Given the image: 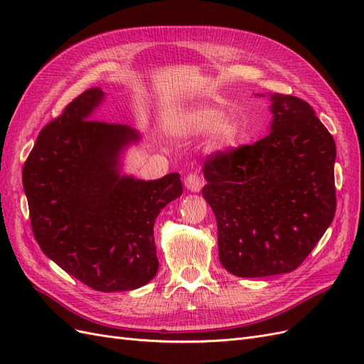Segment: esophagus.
<instances>
[{"label": "esophagus", "mask_w": 364, "mask_h": 364, "mask_svg": "<svg viewBox=\"0 0 364 364\" xmlns=\"http://www.w3.org/2000/svg\"><path fill=\"white\" fill-rule=\"evenodd\" d=\"M186 190L191 193H199L202 190V178L197 173H191L185 178Z\"/></svg>", "instance_id": "esophagus-1"}]
</instances>
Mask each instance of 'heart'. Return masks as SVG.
Returning <instances> with one entry per match:
<instances>
[{
    "mask_svg": "<svg viewBox=\"0 0 364 364\" xmlns=\"http://www.w3.org/2000/svg\"><path fill=\"white\" fill-rule=\"evenodd\" d=\"M168 132L178 138H199L209 132L208 146L215 151L234 149L241 138V127L220 107L194 103L181 107L168 119Z\"/></svg>",
    "mask_w": 364,
    "mask_h": 364,
    "instance_id": "obj_1",
    "label": "heart"
}]
</instances>
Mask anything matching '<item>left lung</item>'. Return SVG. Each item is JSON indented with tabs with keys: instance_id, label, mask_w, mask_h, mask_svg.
Returning <instances> with one entry per match:
<instances>
[{
	"instance_id": "obj_1",
	"label": "left lung",
	"mask_w": 364,
	"mask_h": 364,
	"mask_svg": "<svg viewBox=\"0 0 364 364\" xmlns=\"http://www.w3.org/2000/svg\"><path fill=\"white\" fill-rule=\"evenodd\" d=\"M270 100L269 135L208 158L203 199L213 208L218 258L240 278L290 273L336 214V142L301 98Z\"/></svg>"
}]
</instances>
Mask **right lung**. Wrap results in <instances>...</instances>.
<instances>
[{"mask_svg":"<svg viewBox=\"0 0 364 364\" xmlns=\"http://www.w3.org/2000/svg\"><path fill=\"white\" fill-rule=\"evenodd\" d=\"M106 98L91 87L41 130L23 168L39 247L97 291H127L158 272L153 226L182 196L179 173L142 181L123 173V155L141 141L124 124L91 119Z\"/></svg>","mask_w":364,"mask_h":364,"instance_id":"right-lung-1","label":"right lung"}]
</instances>
